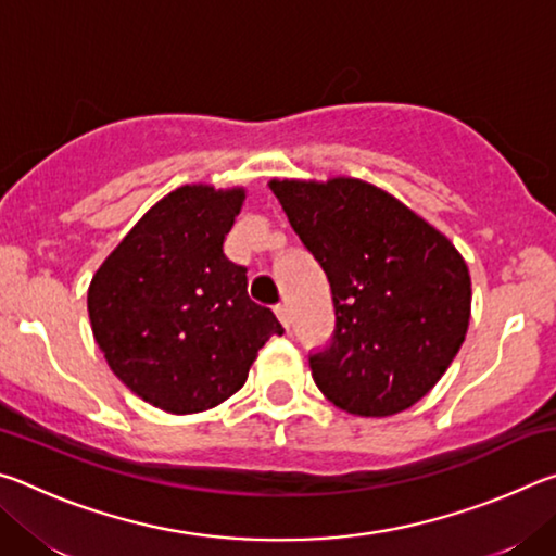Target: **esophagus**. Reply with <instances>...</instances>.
<instances>
[{
	"label": "esophagus",
	"instance_id": "obj_1",
	"mask_svg": "<svg viewBox=\"0 0 556 556\" xmlns=\"http://www.w3.org/2000/svg\"><path fill=\"white\" fill-rule=\"evenodd\" d=\"M275 314H277V318H279V321H281V326H285L287 331H289V326H291V314H289L287 304H279V306L275 308Z\"/></svg>",
	"mask_w": 556,
	"mask_h": 556
}]
</instances>
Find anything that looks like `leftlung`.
<instances>
[{"label":"left lung","mask_w":556,"mask_h":556,"mask_svg":"<svg viewBox=\"0 0 556 556\" xmlns=\"http://www.w3.org/2000/svg\"><path fill=\"white\" fill-rule=\"evenodd\" d=\"M269 188L331 285L333 338L308 355L318 390L357 417L409 409L466 338L464 257L446 235L361 178H271Z\"/></svg>","instance_id":"1"}]
</instances>
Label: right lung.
Masks as SVG:
<instances>
[{"mask_svg": "<svg viewBox=\"0 0 556 556\" xmlns=\"http://www.w3.org/2000/svg\"><path fill=\"white\" fill-rule=\"evenodd\" d=\"M244 188L181 186L152 205L88 289L110 370L144 402L195 414L238 392L285 328L248 296V269L223 252Z\"/></svg>", "mask_w": 556, "mask_h": 556, "instance_id": "right-lung-1", "label": "right lung"}]
</instances>
